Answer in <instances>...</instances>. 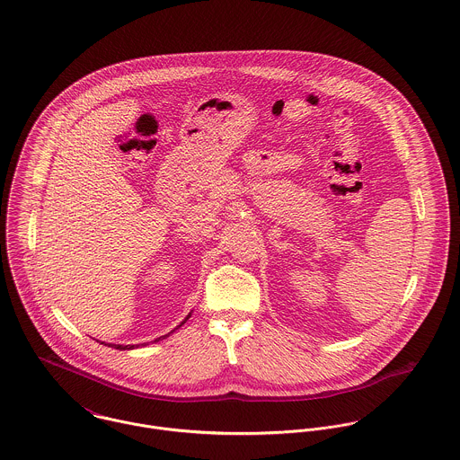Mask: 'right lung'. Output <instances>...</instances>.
Returning a JSON list of instances; mask_svg holds the SVG:
<instances>
[{
	"instance_id": "right-lung-1",
	"label": "right lung",
	"mask_w": 460,
	"mask_h": 460,
	"mask_svg": "<svg viewBox=\"0 0 460 460\" xmlns=\"http://www.w3.org/2000/svg\"><path fill=\"white\" fill-rule=\"evenodd\" d=\"M190 316H191V313H190V314H188V316H186V318H184V322H182V323H181V325H177V327H175V329H173V331H172V332H170V334H173V332H175V331H177V329H179V327H182V325H184V323H186V320H188V318H190ZM170 334L162 335V337H158V339H155V342H158V341H162V339H165V337H168V335H170ZM102 344H103V342H102ZM105 346H112V348H116V349H121V351H123V349H133V348H138V346H140V344H128V346H123V344H105ZM142 346H146V342H144V344H142Z\"/></svg>"
}]
</instances>
